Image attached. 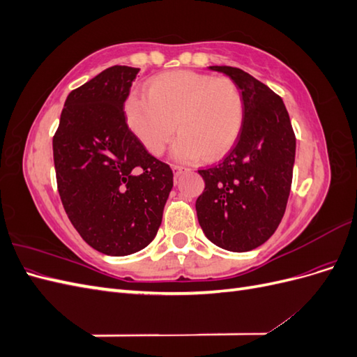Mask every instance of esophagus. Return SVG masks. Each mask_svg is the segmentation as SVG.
I'll return each instance as SVG.
<instances>
[{"mask_svg": "<svg viewBox=\"0 0 357 357\" xmlns=\"http://www.w3.org/2000/svg\"><path fill=\"white\" fill-rule=\"evenodd\" d=\"M172 171H174V177H180L183 172H186L188 168L186 167H181V165H172Z\"/></svg>", "mask_w": 357, "mask_h": 357, "instance_id": "obj_1", "label": "esophagus"}]
</instances>
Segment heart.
Segmentation results:
<instances>
[{
	"label": "heart",
	"instance_id": "1",
	"mask_svg": "<svg viewBox=\"0 0 357 357\" xmlns=\"http://www.w3.org/2000/svg\"><path fill=\"white\" fill-rule=\"evenodd\" d=\"M128 123L149 153L160 156L172 147L178 160H214L229 152L244 122V101L236 83L193 71H169L149 82L147 96L125 102Z\"/></svg>",
	"mask_w": 357,
	"mask_h": 357
}]
</instances>
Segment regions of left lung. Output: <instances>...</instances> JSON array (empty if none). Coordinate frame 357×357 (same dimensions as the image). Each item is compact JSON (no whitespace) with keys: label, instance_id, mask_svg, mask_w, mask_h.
I'll return each instance as SVG.
<instances>
[{"label":"left lung","instance_id":"1","mask_svg":"<svg viewBox=\"0 0 357 357\" xmlns=\"http://www.w3.org/2000/svg\"><path fill=\"white\" fill-rule=\"evenodd\" d=\"M238 86L244 122L220 164L198 169L205 181L197 199L198 222L207 238L225 250L262 245L282 222L294 176L296 138L283 100L248 73L210 67Z\"/></svg>","mask_w":357,"mask_h":357}]
</instances>
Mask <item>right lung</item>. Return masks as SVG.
<instances>
[{"label":"right lung","instance_id":"add662e5","mask_svg":"<svg viewBox=\"0 0 357 357\" xmlns=\"http://www.w3.org/2000/svg\"><path fill=\"white\" fill-rule=\"evenodd\" d=\"M139 68L114 66L67 96L53 135L58 192L95 250L126 256L153 241L172 169L129 129L123 104Z\"/></svg>","mask_w":357,"mask_h":357}]
</instances>
